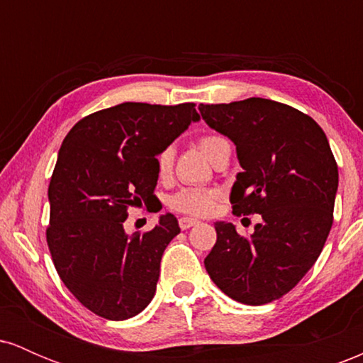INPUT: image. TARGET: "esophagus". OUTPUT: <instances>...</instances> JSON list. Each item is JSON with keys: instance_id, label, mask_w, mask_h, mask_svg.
<instances>
[{"instance_id": "34e87169", "label": "esophagus", "mask_w": 363, "mask_h": 363, "mask_svg": "<svg viewBox=\"0 0 363 363\" xmlns=\"http://www.w3.org/2000/svg\"><path fill=\"white\" fill-rule=\"evenodd\" d=\"M196 223H198V220L187 218V216H182V218H179V227H181L182 230H187V228L194 227Z\"/></svg>"}]
</instances>
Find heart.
<instances>
[{
	"instance_id": "obj_1",
	"label": "heart",
	"mask_w": 363,
	"mask_h": 363,
	"mask_svg": "<svg viewBox=\"0 0 363 363\" xmlns=\"http://www.w3.org/2000/svg\"><path fill=\"white\" fill-rule=\"evenodd\" d=\"M223 143H227V141L218 135H203L201 138L198 140V147L201 148V152L205 153L210 160L211 157H213V153L222 147ZM172 160H174L172 148H164L160 153H158L157 170L160 176H167L170 167H172ZM216 198H218V193L213 189H182L170 198L169 205L172 206L174 210L181 211V213L203 216V215L211 213V210L215 208Z\"/></svg>"
}]
</instances>
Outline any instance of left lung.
Wrapping results in <instances>:
<instances>
[{
	"label": "left lung",
	"mask_w": 363,
	"mask_h": 363,
	"mask_svg": "<svg viewBox=\"0 0 363 363\" xmlns=\"http://www.w3.org/2000/svg\"><path fill=\"white\" fill-rule=\"evenodd\" d=\"M199 112L237 148L242 172L232 186L234 215L262 218L251 237L216 222L205 268L234 301L269 303L289 294L323 251L338 189L335 155L319 124L286 104L251 97L201 104Z\"/></svg>",
	"instance_id": "1"
}]
</instances>
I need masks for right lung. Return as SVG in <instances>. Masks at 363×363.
<instances>
[{
  "label": "right lung",
  "mask_w": 363,
  "mask_h": 363,
  "mask_svg": "<svg viewBox=\"0 0 363 363\" xmlns=\"http://www.w3.org/2000/svg\"><path fill=\"white\" fill-rule=\"evenodd\" d=\"M199 116L194 104L124 102L69 129L49 182L52 262L78 302L104 319L140 314L157 290L162 254L179 228L162 215L152 230L128 235L131 206L155 194L157 155Z\"/></svg>",
  "instance_id": "right-lung-1"
}]
</instances>
